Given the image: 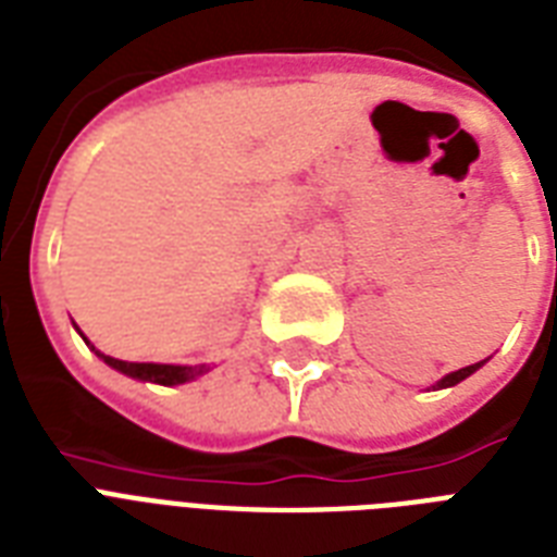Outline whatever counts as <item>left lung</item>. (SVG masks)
<instances>
[{
  "mask_svg": "<svg viewBox=\"0 0 557 557\" xmlns=\"http://www.w3.org/2000/svg\"><path fill=\"white\" fill-rule=\"evenodd\" d=\"M483 362H486V359H483ZM483 362L469 364V368H460V371L448 373V376H443V380L437 382V388H451V385H457V382H462V380H466V376H471V373L478 371V368H480V364H483Z\"/></svg>",
  "mask_w": 557,
  "mask_h": 557,
  "instance_id": "obj_1",
  "label": "left lung"
}]
</instances>
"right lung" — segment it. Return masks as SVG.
I'll use <instances>...</instances> for the list:
<instances>
[{
  "mask_svg": "<svg viewBox=\"0 0 557 557\" xmlns=\"http://www.w3.org/2000/svg\"><path fill=\"white\" fill-rule=\"evenodd\" d=\"M95 350V348H91ZM102 362L111 364L114 371L126 373L132 380L144 382H158V385H181V382L198 380L201 373H207V364H154V362H123V359H114V356H106L100 350H95Z\"/></svg>",
  "mask_w": 557,
  "mask_h": 557,
  "instance_id": "obj_1",
  "label": "right lung"
}]
</instances>
